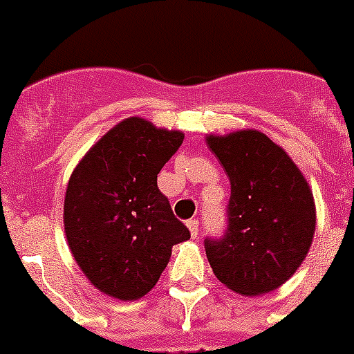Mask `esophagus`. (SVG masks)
I'll list each match as a JSON object with an SVG mask.
<instances>
[{
  "mask_svg": "<svg viewBox=\"0 0 354 354\" xmlns=\"http://www.w3.org/2000/svg\"><path fill=\"white\" fill-rule=\"evenodd\" d=\"M187 227H189V232H191V236H193V239H196V236L200 235L198 221H194V218H191V221H187Z\"/></svg>",
  "mask_w": 354,
  "mask_h": 354,
  "instance_id": "esophagus-1",
  "label": "esophagus"
}]
</instances>
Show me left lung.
Returning a JSON list of instances; mask_svg holds the SVG:
<instances>
[{
  "instance_id": "left-lung-1",
  "label": "left lung",
  "mask_w": 354,
  "mask_h": 354,
  "mask_svg": "<svg viewBox=\"0 0 354 354\" xmlns=\"http://www.w3.org/2000/svg\"><path fill=\"white\" fill-rule=\"evenodd\" d=\"M205 141L232 183L227 227L221 239H205L207 261L236 294H268L307 257L316 230L313 191L266 133L239 130Z\"/></svg>"
}]
</instances>
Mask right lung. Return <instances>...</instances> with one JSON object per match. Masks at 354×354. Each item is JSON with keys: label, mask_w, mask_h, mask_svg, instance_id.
<instances>
[{"label": "right lung", "mask_w": 354, "mask_h": 354, "mask_svg": "<svg viewBox=\"0 0 354 354\" xmlns=\"http://www.w3.org/2000/svg\"><path fill=\"white\" fill-rule=\"evenodd\" d=\"M183 143L178 130L128 118L91 147L69 178L64 230L91 285L122 301L149 294L172 246L191 239L158 174Z\"/></svg>", "instance_id": "obj_1"}]
</instances>
